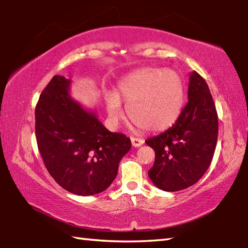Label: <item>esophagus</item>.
<instances>
[{"label":"esophagus","mask_w":248,"mask_h":248,"mask_svg":"<svg viewBox=\"0 0 248 248\" xmlns=\"http://www.w3.org/2000/svg\"><path fill=\"white\" fill-rule=\"evenodd\" d=\"M131 143L134 146V148H139L142 144L144 143V141L142 139H139V138H136V137H131Z\"/></svg>","instance_id":"esophagus-1"}]
</instances>
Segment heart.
Here are the masks:
<instances>
[{
    "label": "heart",
    "mask_w": 248,
    "mask_h": 248,
    "mask_svg": "<svg viewBox=\"0 0 248 248\" xmlns=\"http://www.w3.org/2000/svg\"><path fill=\"white\" fill-rule=\"evenodd\" d=\"M184 83L171 70L142 69L119 83L117 95L106 99L110 123L117 125L124 117L123 99L134 124L144 131H159L173 124L182 111Z\"/></svg>",
    "instance_id": "b5f03b06"
}]
</instances>
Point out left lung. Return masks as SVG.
<instances>
[{"mask_svg": "<svg viewBox=\"0 0 248 248\" xmlns=\"http://www.w3.org/2000/svg\"><path fill=\"white\" fill-rule=\"evenodd\" d=\"M217 141V114L204 78L194 71L189 77L188 103L177 120L145 143L155 152L148 174L157 188L178 191L192 186L211 164Z\"/></svg>", "mask_w": 248, "mask_h": 248, "instance_id": "1", "label": "left lung"}]
</instances>
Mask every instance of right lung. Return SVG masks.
Instances as JSON below:
<instances>
[{
    "instance_id": "right-lung-1",
    "label": "right lung",
    "mask_w": 248,
    "mask_h": 248,
    "mask_svg": "<svg viewBox=\"0 0 248 248\" xmlns=\"http://www.w3.org/2000/svg\"><path fill=\"white\" fill-rule=\"evenodd\" d=\"M70 83L54 75L40 94L35 109L37 145L46 169L62 188L92 196L114 182L131 141L109 131L95 112L75 102L69 94Z\"/></svg>"
}]
</instances>
